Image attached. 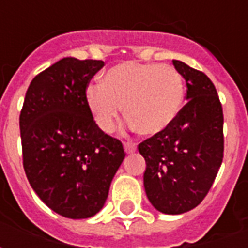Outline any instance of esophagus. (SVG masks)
Returning a JSON list of instances; mask_svg holds the SVG:
<instances>
[{"label": "esophagus", "instance_id": "obj_1", "mask_svg": "<svg viewBox=\"0 0 248 248\" xmlns=\"http://www.w3.org/2000/svg\"><path fill=\"white\" fill-rule=\"evenodd\" d=\"M124 151L127 153V154H130V153H134L135 150H137V146L134 145V143H131V142H124Z\"/></svg>", "mask_w": 248, "mask_h": 248}]
</instances>
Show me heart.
<instances>
[{"label": "heart", "instance_id": "heart-1", "mask_svg": "<svg viewBox=\"0 0 248 248\" xmlns=\"http://www.w3.org/2000/svg\"><path fill=\"white\" fill-rule=\"evenodd\" d=\"M183 102V78L170 65L122 62L110 67L101 83L86 89L87 108L105 133L113 131L124 111L131 129L159 135L175 122Z\"/></svg>", "mask_w": 248, "mask_h": 248}]
</instances>
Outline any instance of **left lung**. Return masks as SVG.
Wrapping results in <instances>:
<instances>
[{
  "instance_id": "1",
  "label": "left lung",
  "mask_w": 248,
  "mask_h": 248,
  "mask_svg": "<svg viewBox=\"0 0 248 248\" xmlns=\"http://www.w3.org/2000/svg\"><path fill=\"white\" fill-rule=\"evenodd\" d=\"M185 78L186 106L175 122L138 146L145 158L143 186L159 213L178 215L202 202L223 161V111L204 73L172 60Z\"/></svg>"
}]
</instances>
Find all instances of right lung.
I'll list each match as a JSON object with an SVG mask.
<instances>
[{
	"mask_svg": "<svg viewBox=\"0 0 248 248\" xmlns=\"http://www.w3.org/2000/svg\"><path fill=\"white\" fill-rule=\"evenodd\" d=\"M103 65L60 60L30 82L19 115L28 181L41 201L65 218H92L101 211L126 155L87 108V83Z\"/></svg>",
	"mask_w": 248,
	"mask_h": 248,
	"instance_id": "add662e5",
	"label": "right lung"
}]
</instances>
